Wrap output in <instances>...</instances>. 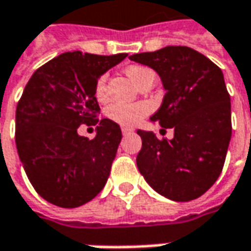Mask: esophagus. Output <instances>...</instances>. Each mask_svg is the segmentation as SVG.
I'll list each match as a JSON object with an SVG mask.
<instances>
[{
    "label": "esophagus",
    "instance_id": "esophagus-1",
    "mask_svg": "<svg viewBox=\"0 0 251 251\" xmlns=\"http://www.w3.org/2000/svg\"><path fill=\"white\" fill-rule=\"evenodd\" d=\"M132 128H127V127H123L121 128V132H123V135H128V134H132Z\"/></svg>",
    "mask_w": 251,
    "mask_h": 251
}]
</instances>
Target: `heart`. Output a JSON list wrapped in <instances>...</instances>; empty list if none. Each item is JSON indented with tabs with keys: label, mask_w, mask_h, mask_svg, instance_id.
<instances>
[{
	"label": "heart",
	"mask_w": 251,
	"mask_h": 251,
	"mask_svg": "<svg viewBox=\"0 0 251 251\" xmlns=\"http://www.w3.org/2000/svg\"><path fill=\"white\" fill-rule=\"evenodd\" d=\"M127 75L132 79V82L138 86L144 84L148 79L154 77V72L143 66V65H131L127 68ZM107 93V75H101L99 77V80L96 83V89L94 94L97 99H104ZM107 116L113 121L119 123L120 126L124 127H134L135 124H138L145 116H148L150 113V106L143 101H137V103H123V101H113L110 103L106 108Z\"/></svg>",
	"instance_id": "b5f03b06"
}]
</instances>
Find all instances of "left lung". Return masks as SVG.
Here are the masks:
<instances>
[{"mask_svg":"<svg viewBox=\"0 0 251 251\" xmlns=\"http://www.w3.org/2000/svg\"><path fill=\"white\" fill-rule=\"evenodd\" d=\"M157 72L167 90L151 121L174 130L159 140L138 130L143 147L137 167L158 194L176 202L199 198L216 182L232 137L230 96L223 73L188 46H167L130 56Z\"/></svg>","mask_w":251,"mask_h":251,"instance_id":"8db88e82","label":"left lung"}]
</instances>
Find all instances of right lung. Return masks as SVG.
Segmentation results:
<instances>
[{
  "instance_id": "obj_1",
  "label": "right lung",
  "mask_w": 251,
  "mask_h": 251,
  "mask_svg": "<svg viewBox=\"0 0 251 251\" xmlns=\"http://www.w3.org/2000/svg\"><path fill=\"white\" fill-rule=\"evenodd\" d=\"M127 53L66 52L46 62L26 83L15 114V143L26 176L45 201L77 207L106 185L121 141L117 123L99 120V76ZM97 125L89 140L77 128Z\"/></svg>"
}]
</instances>
